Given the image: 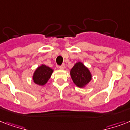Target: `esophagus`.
Masks as SVG:
<instances>
[{"label": "esophagus", "mask_w": 130, "mask_h": 130, "mask_svg": "<svg viewBox=\"0 0 130 130\" xmlns=\"http://www.w3.org/2000/svg\"><path fill=\"white\" fill-rule=\"evenodd\" d=\"M59 68L61 69H64L65 68V65H64V64H63V65H61V66H59Z\"/></svg>", "instance_id": "obj_1"}]
</instances>
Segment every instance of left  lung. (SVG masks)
<instances>
[{
	"label": "left lung",
	"mask_w": 130,
	"mask_h": 130,
	"mask_svg": "<svg viewBox=\"0 0 130 130\" xmlns=\"http://www.w3.org/2000/svg\"><path fill=\"white\" fill-rule=\"evenodd\" d=\"M70 75L73 83L79 88H85L92 80V75L83 63L78 61L70 70Z\"/></svg>",
	"instance_id": "1"
}]
</instances>
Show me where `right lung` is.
Masks as SVG:
<instances>
[{"mask_svg":"<svg viewBox=\"0 0 130 130\" xmlns=\"http://www.w3.org/2000/svg\"><path fill=\"white\" fill-rule=\"evenodd\" d=\"M54 69L46 65H40L33 73L32 79L34 84L38 86H44L48 82Z\"/></svg>","mask_w":130,"mask_h":130,"instance_id":"1","label":"right lung"}]
</instances>
